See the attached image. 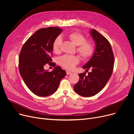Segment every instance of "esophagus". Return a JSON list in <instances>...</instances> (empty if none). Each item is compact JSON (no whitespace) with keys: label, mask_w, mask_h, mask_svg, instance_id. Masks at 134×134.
Returning <instances> with one entry per match:
<instances>
[{"label":"esophagus","mask_w":134,"mask_h":134,"mask_svg":"<svg viewBox=\"0 0 134 134\" xmlns=\"http://www.w3.org/2000/svg\"><path fill=\"white\" fill-rule=\"evenodd\" d=\"M66 74L67 75H70V74H72V73L71 72H69V71H66Z\"/></svg>","instance_id":"esophagus-1"}]
</instances>
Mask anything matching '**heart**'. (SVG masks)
<instances>
[{
    "mask_svg": "<svg viewBox=\"0 0 134 134\" xmlns=\"http://www.w3.org/2000/svg\"><path fill=\"white\" fill-rule=\"evenodd\" d=\"M67 37L73 44L76 46V52L81 58L86 60L92 56L94 48L92 42L87 41L86 37L78 32H72L67 35ZM62 44V38L60 36L56 37L53 42L52 48L54 53L59 54ZM80 62V59L77 55H63L58 59L59 64L66 69L71 70Z\"/></svg>",
    "mask_w": 134,
    "mask_h": 134,
    "instance_id": "heart-1",
    "label": "heart"
}]
</instances>
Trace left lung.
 <instances>
[{
  "instance_id": "left-lung-1",
  "label": "left lung",
  "mask_w": 134,
  "mask_h": 134,
  "mask_svg": "<svg viewBox=\"0 0 134 134\" xmlns=\"http://www.w3.org/2000/svg\"><path fill=\"white\" fill-rule=\"evenodd\" d=\"M96 43L93 56L82 66L86 72L79 74V80L74 86V90L78 94L85 97H92L105 87L110 79L114 69V55L109 41L97 30L90 32Z\"/></svg>"
}]
</instances>
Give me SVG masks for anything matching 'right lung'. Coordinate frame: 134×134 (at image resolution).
<instances>
[{
  "label": "right lung",
  "mask_w": 134,
  "mask_h": 134,
  "mask_svg": "<svg viewBox=\"0 0 134 134\" xmlns=\"http://www.w3.org/2000/svg\"><path fill=\"white\" fill-rule=\"evenodd\" d=\"M62 30L58 27L39 29L23 44L19 56V71L27 87L40 97H47L57 90L61 80L66 75L65 70L56 66L52 72L44 69L48 63L55 67L52 59L53 43Z\"/></svg>",
  "instance_id": "add662e5"
}]
</instances>
